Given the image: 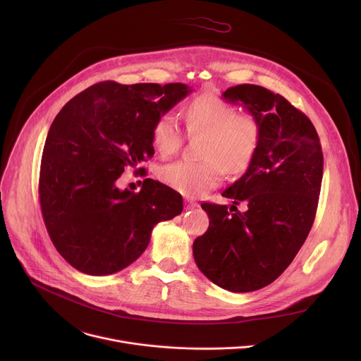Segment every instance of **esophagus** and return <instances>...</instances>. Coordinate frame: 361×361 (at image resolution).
Here are the masks:
<instances>
[{
	"mask_svg": "<svg viewBox=\"0 0 361 361\" xmlns=\"http://www.w3.org/2000/svg\"><path fill=\"white\" fill-rule=\"evenodd\" d=\"M185 209L188 210V209H195V207H198V202H195V201H192V200H190V198H185Z\"/></svg>",
	"mask_w": 361,
	"mask_h": 361,
	"instance_id": "esophagus-1",
	"label": "esophagus"
}]
</instances>
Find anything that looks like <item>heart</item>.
I'll return each instance as SVG.
<instances>
[{"label": "heart", "instance_id": "obj_1", "mask_svg": "<svg viewBox=\"0 0 361 361\" xmlns=\"http://www.w3.org/2000/svg\"><path fill=\"white\" fill-rule=\"evenodd\" d=\"M190 134L204 135L201 161H176L160 169V180L187 197H198L220 185L224 169L244 173L262 142V123L251 113H237L230 102L213 94L190 101L184 110ZM152 141L164 157L183 144V131L173 114H163L152 127Z\"/></svg>", "mask_w": 361, "mask_h": 361}]
</instances>
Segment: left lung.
<instances>
[{
    "instance_id": "8db88e82",
    "label": "left lung",
    "mask_w": 361,
    "mask_h": 361,
    "mask_svg": "<svg viewBox=\"0 0 361 361\" xmlns=\"http://www.w3.org/2000/svg\"><path fill=\"white\" fill-rule=\"evenodd\" d=\"M262 123L251 166L223 191L247 210L202 202L210 226L192 243L200 271L219 287L248 293L273 283L294 260L314 223L323 180L319 134L302 111L280 94L240 84L223 92ZM234 211V214L231 212Z\"/></svg>"
}]
</instances>
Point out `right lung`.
<instances>
[{
    "label": "right lung",
    "mask_w": 361,
    "mask_h": 361,
    "mask_svg": "<svg viewBox=\"0 0 361 361\" xmlns=\"http://www.w3.org/2000/svg\"><path fill=\"white\" fill-rule=\"evenodd\" d=\"M191 90L181 82L102 81L71 98L49 127L39 169L41 213L57 251L90 276L117 273L144 252L157 223L183 212L173 188L144 180L120 190L124 169L145 173L152 127Z\"/></svg>",
    "instance_id": "right-lung-1"
}]
</instances>
